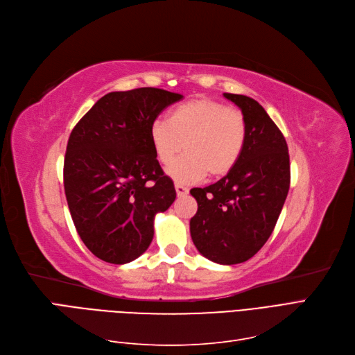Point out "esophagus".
Here are the masks:
<instances>
[{"label":"esophagus","mask_w":355,"mask_h":355,"mask_svg":"<svg viewBox=\"0 0 355 355\" xmlns=\"http://www.w3.org/2000/svg\"><path fill=\"white\" fill-rule=\"evenodd\" d=\"M175 191H177V196H180V198H184V196L189 194V187L182 186V184H175Z\"/></svg>","instance_id":"obj_1"}]
</instances>
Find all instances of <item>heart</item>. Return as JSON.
<instances>
[{
	"label": "heart",
	"instance_id": "obj_1",
	"mask_svg": "<svg viewBox=\"0 0 355 355\" xmlns=\"http://www.w3.org/2000/svg\"><path fill=\"white\" fill-rule=\"evenodd\" d=\"M247 120L237 108L209 98L182 102L156 120L149 128V141L156 161L166 165V174L181 184H191L206 174L224 177L239 164L247 143Z\"/></svg>",
	"mask_w": 355,
	"mask_h": 355
}]
</instances>
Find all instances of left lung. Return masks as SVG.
<instances>
[{
	"label": "left lung",
	"instance_id": "1",
	"mask_svg": "<svg viewBox=\"0 0 355 355\" xmlns=\"http://www.w3.org/2000/svg\"><path fill=\"white\" fill-rule=\"evenodd\" d=\"M247 120V143L239 164L205 189H191L198 212L190 219L196 248L219 265L253 257L270 237L290 190V155L281 130L261 105L224 94Z\"/></svg>",
	"mask_w": 355,
	"mask_h": 355
}]
</instances>
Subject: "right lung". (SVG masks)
<instances>
[{"instance_id": "add662e5", "label": "right lung", "mask_w": 355, "mask_h": 355, "mask_svg": "<svg viewBox=\"0 0 355 355\" xmlns=\"http://www.w3.org/2000/svg\"><path fill=\"white\" fill-rule=\"evenodd\" d=\"M180 94L139 87L102 96L73 128L64 157V191L89 250L124 265L148 250L153 219L175 200L156 161L149 128Z\"/></svg>"}]
</instances>
